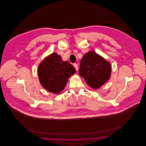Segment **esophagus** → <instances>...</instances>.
<instances>
[{
    "mask_svg": "<svg viewBox=\"0 0 146 146\" xmlns=\"http://www.w3.org/2000/svg\"><path fill=\"white\" fill-rule=\"evenodd\" d=\"M74 68H76V70H78V64H74Z\"/></svg>",
    "mask_w": 146,
    "mask_h": 146,
    "instance_id": "34e87169",
    "label": "esophagus"
}]
</instances>
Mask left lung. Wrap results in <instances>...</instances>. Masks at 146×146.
<instances>
[{
  "label": "left lung",
  "mask_w": 146,
  "mask_h": 146,
  "mask_svg": "<svg viewBox=\"0 0 146 146\" xmlns=\"http://www.w3.org/2000/svg\"><path fill=\"white\" fill-rule=\"evenodd\" d=\"M78 73L92 89L97 90L107 82L111 73V64L93 51L84 55Z\"/></svg>",
  "instance_id": "left-lung-1"
}]
</instances>
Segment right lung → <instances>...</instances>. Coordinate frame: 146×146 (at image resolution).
Masks as SVG:
<instances>
[{
    "instance_id": "right-lung-1",
    "label": "right lung",
    "mask_w": 146,
    "mask_h": 146,
    "mask_svg": "<svg viewBox=\"0 0 146 146\" xmlns=\"http://www.w3.org/2000/svg\"><path fill=\"white\" fill-rule=\"evenodd\" d=\"M76 72L68 61H64L56 53L47 56L39 64L38 69L39 80L49 92L58 94L62 91L68 78Z\"/></svg>"
}]
</instances>
